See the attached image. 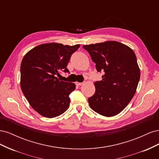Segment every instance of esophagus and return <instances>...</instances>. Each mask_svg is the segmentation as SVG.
<instances>
[{"label":"esophagus","instance_id":"obj_1","mask_svg":"<svg viewBox=\"0 0 159 159\" xmlns=\"http://www.w3.org/2000/svg\"><path fill=\"white\" fill-rule=\"evenodd\" d=\"M83 84V83H80V82H78V81H77V82H75V85H77V86H81V85Z\"/></svg>","mask_w":159,"mask_h":159}]
</instances>
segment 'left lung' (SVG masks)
<instances>
[{"label": "left lung", "instance_id": "1", "mask_svg": "<svg viewBox=\"0 0 159 159\" xmlns=\"http://www.w3.org/2000/svg\"><path fill=\"white\" fill-rule=\"evenodd\" d=\"M102 80L95 82V92L88 98L90 107L106 117L119 114L131 102L140 79L137 57L131 48L116 41L84 45Z\"/></svg>", "mask_w": 159, "mask_h": 159}]
</instances>
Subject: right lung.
<instances>
[{
  "instance_id": "1",
  "label": "right lung",
  "mask_w": 159,
  "mask_h": 159,
  "mask_svg": "<svg viewBox=\"0 0 159 159\" xmlns=\"http://www.w3.org/2000/svg\"><path fill=\"white\" fill-rule=\"evenodd\" d=\"M80 46L43 44L24 56L20 66L21 89L32 107L42 116L56 117L68 109L69 95L75 85L57 77L60 71H69L67 65Z\"/></svg>"
}]
</instances>
